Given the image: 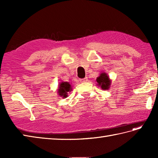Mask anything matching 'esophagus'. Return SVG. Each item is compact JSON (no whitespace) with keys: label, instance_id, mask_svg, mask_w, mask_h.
Listing matches in <instances>:
<instances>
[{"label":"esophagus","instance_id":"esophagus-1","mask_svg":"<svg viewBox=\"0 0 158 158\" xmlns=\"http://www.w3.org/2000/svg\"><path fill=\"white\" fill-rule=\"evenodd\" d=\"M80 81H81V83H83V82H86L87 81H88V78H87V77H85V78H83V79H81L79 80Z\"/></svg>","mask_w":158,"mask_h":158}]
</instances>
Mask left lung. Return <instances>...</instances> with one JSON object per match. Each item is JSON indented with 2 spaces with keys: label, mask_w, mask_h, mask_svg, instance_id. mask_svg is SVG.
<instances>
[{
  "label": "left lung",
  "mask_w": 158,
  "mask_h": 158,
  "mask_svg": "<svg viewBox=\"0 0 158 158\" xmlns=\"http://www.w3.org/2000/svg\"><path fill=\"white\" fill-rule=\"evenodd\" d=\"M96 81L98 83V85L101 87L102 89H108L111 83L109 76L105 73H100V76L97 77Z\"/></svg>",
  "instance_id": "left-lung-1"
}]
</instances>
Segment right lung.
Instances as JSON below:
<instances>
[{
  "label": "right lung",
  "instance_id": "right-lung-1",
  "mask_svg": "<svg viewBox=\"0 0 158 158\" xmlns=\"http://www.w3.org/2000/svg\"><path fill=\"white\" fill-rule=\"evenodd\" d=\"M58 92L60 96H62V98H66L68 96V92L71 91V85L68 82H62L60 83L58 87Z\"/></svg>",
  "mask_w": 158,
  "mask_h": 158
}]
</instances>
